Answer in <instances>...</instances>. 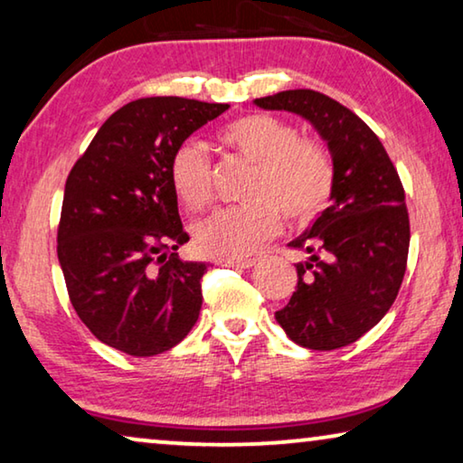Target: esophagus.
<instances>
[{"instance_id": "obj_1", "label": "esophagus", "mask_w": 463, "mask_h": 463, "mask_svg": "<svg viewBox=\"0 0 463 463\" xmlns=\"http://www.w3.org/2000/svg\"><path fill=\"white\" fill-rule=\"evenodd\" d=\"M224 266H232V268H251L255 266V260H224Z\"/></svg>"}]
</instances>
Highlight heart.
<instances>
[{
  "label": "heart",
  "instance_id": "obj_1",
  "mask_svg": "<svg viewBox=\"0 0 463 463\" xmlns=\"http://www.w3.org/2000/svg\"><path fill=\"white\" fill-rule=\"evenodd\" d=\"M220 141L241 160L255 165L247 187L250 203L224 208L195 226L199 251L239 260L268 241L280 226V213L293 224L309 222L326 208L335 187V164L320 141L270 114H247L220 130ZM170 183L189 210L213 199L212 164L197 141L178 145L170 162Z\"/></svg>",
  "mask_w": 463,
  "mask_h": 463
}]
</instances>
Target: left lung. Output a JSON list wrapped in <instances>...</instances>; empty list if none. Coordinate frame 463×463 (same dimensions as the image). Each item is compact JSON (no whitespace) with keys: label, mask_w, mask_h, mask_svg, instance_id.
Returning a JSON list of instances; mask_svg holds the SVG:
<instances>
[{"label":"left lung","mask_w":463,"mask_h":463,"mask_svg":"<svg viewBox=\"0 0 463 463\" xmlns=\"http://www.w3.org/2000/svg\"><path fill=\"white\" fill-rule=\"evenodd\" d=\"M255 106L303 116L333 154V202L288 243L307 260L295 266L298 287L276 322L301 347H345L384 318L403 282L410 213L402 178L374 130L328 95L293 89Z\"/></svg>","instance_id":"left-lung-1"}]
</instances>
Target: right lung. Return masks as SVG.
Wrapping results in <instances>:
<instances>
[{
	"mask_svg": "<svg viewBox=\"0 0 463 463\" xmlns=\"http://www.w3.org/2000/svg\"><path fill=\"white\" fill-rule=\"evenodd\" d=\"M229 103L143 98L101 124L68 175L58 260L68 298L95 339L164 354L189 335L208 266L175 253L189 234L170 183L175 151Z\"/></svg>",
	"mask_w": 463,
	"mask_h": 463,
	"instance_id": "right-lung-1",
	"label": "right lung"
}]
</instances>
